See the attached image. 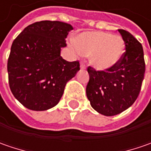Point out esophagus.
I'll return each mask as SVG.
<instances>
[{
	"label": "esophagus",
	"mask_w": 151,
	"mask_h": 151,
	"mask_svg": "<svg viewBox=\"0 0 151 151\" xmlns=\"http://www.w3.org/2000/svg\"><path fill=\"white\" fill-rule=\"evenodd\" d=\"M81 69H86V65H85L83 62L81 63Z\"/></svg>",
	"instance_id": "1"
}]
</instances>
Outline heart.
Here are the masks:
<instances>
[{
	"mask_svg": "<svg viewBox=\"0 0 151 151\" xmlns=\"http://www.w3.org/2000/svg\"><path fill=\"white\" fill-rule=\"evenodd\" d=\"M74 50L79 55H91V63L97 70L116 65L124 52V43L119 36L103 32H87L74 39Z\"/></svg>",
	"mask_w": 151,
	"mask_h": 151,
	"instance_id": "heart-1",
	"label": "heart"
}]
</instances>
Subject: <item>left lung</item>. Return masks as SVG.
<instances>
[{
    "label": "left lung",
    "mask_w": 151,
    "mask_h": 151,
    "mask_svg": "<svg viewBox=\"0 0 151 151\" xmlns=\"http://www.w3.org/2000/svg\"><path fill=\"white\" fill-rule=\"evenodd\" d=\"M119 32L125 45L119 63L105 70L87 68L90 79L86 96L91 106L105 116L117 115L132 106L139 94L145 72L141 44L129 32Z\"/></svg>",
    "instance_id": "1"
}]
</instances>
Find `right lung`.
Returning a JSON list of instances; mask_svg holds the SVG:
<instances>
[{"mask_svg": "<svg viewBox=\"0 0 151 151\" xmlns=\"http://www.w3.org/2000/svg\"><path fill=\"white\" fill-rule=\"evenodd\" d=\"M71 25L59 21L30 24L15 38L7 60L10 89L27 108L44 111L60 100L66 83L80 70L78 60L60 56Z\"/></svg>", "mask_w": 151, "mask_h": 151, "instance_id": "1", "label": "right lung"}]
</instances>
